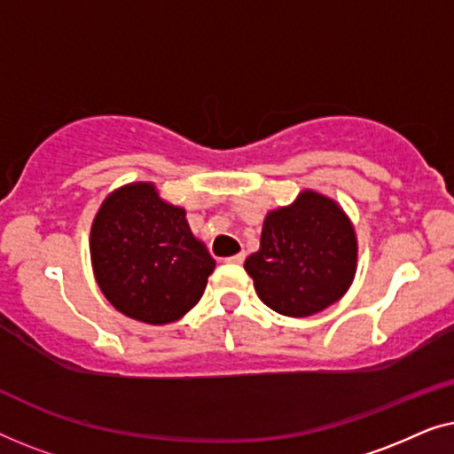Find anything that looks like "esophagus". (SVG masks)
<instances>
[{
    "label": "esophagus",
    "instance_id": "esophagus-1",
    "mask_svg": "<svg viewBox=\"0 0 454 454\" xmlns=\"http://www.w3.org/2000/svg\"><path fill=\"white\" fill-rule=\"evenodd\" d=\"M246 260V252H238V254H233V256H229V258H225V262H229V264H241Z\"/></svg>",
    "mask_w": 454,
    "mask_h": 454
}]
</instances>
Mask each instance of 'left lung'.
<instances>
[{"label":"left lung","mask_w":454,"mask_h":454,"mask_svg":"<svg viewBox=\"0 0 454 454\" xmlns=\"http://www.w3.org/2000/svg\"><path fill=\"white\" fill-rule=\"evenodd\" d=\"M244 269L266 306L306 318L349 289L357 269L356 229L337 202L303 190L294 204L266 215L260 250Z\"/></svg>","instance_id":"left-lung-1"}]
</instances>
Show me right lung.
<instances>
[{
    "instance_id": "1",
    "label": "right lung",
    "mask_w": 454,
    "mask_h": 454,
    "mask_svg": "<svg viewBox=\"0 0 454 454\" xmlns=\"http://www.w3.org/2000/svg\"><path fill=\"white\" fill-rule=\"evenodd\" d=\"M90 260L111 306L146 325H169L188 314L215 270L185 210L167 204L146 182L105 198L92 221Z\"/></svg>"
}]
</instances>
